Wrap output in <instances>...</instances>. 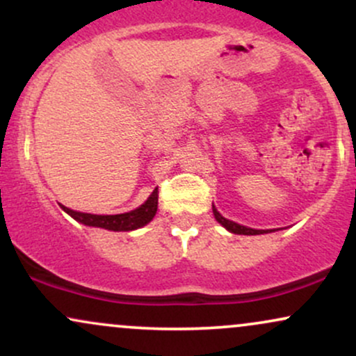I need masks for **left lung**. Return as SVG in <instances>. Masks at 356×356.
Segmentation results:
<instances>
[{
    "instance_id": "obj_1",
    "label": "left lung",
    "mask_w": 356,
    "mask_h": 356,
    "mask_svg": "<svg viewBox=\"0 0 356 356\" xmlns=\"http://www.w3.org/2000/svg\"><path fill=\"white\" fill-rule=\"evenodd\" d=\"M212 212H214V218L218 222L222 224L224 227H226L227 231L234 232V234H244V236H256V234H264V232H269V231H264V229H251V227H246V226H241V224H236L232 222V220L222 218V216L219 214L218 211H216V207L212 206Z\"/></svg>"
}]
</instances>
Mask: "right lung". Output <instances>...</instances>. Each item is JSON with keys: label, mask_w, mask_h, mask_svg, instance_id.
Returning a JSON list of instances; mask_svg holds the SVG:
<instances>
[{"label": "right lung", "mask_w": 356, "mask_h": 356, "mask_svg": "<svg viewBox=\"0 0 356 356\" xmlns=\"http://www.w3.org/2000/svg\"><path fill=\"white\" fill-rule=\"evenodd\" d=\"M157 204H159V191L155 189L150 197L142 204L137 209L124 212V214H112V216H99V214H87V212H76L68 209V207L61 206L67 214H70L73 219L79 220V222L85 224V226H93V227H104L108 231H134L138 227L145 226L150 220L154 219L155 212H157Z\"/></svg>", "instance_id": "1"}]
</instances>
